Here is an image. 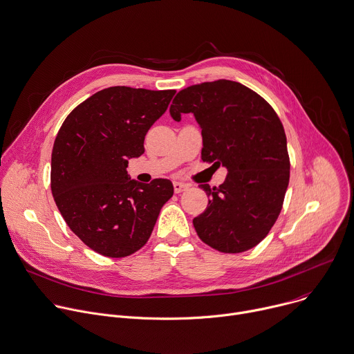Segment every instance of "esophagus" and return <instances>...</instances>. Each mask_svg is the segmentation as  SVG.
Segmentation results:
<instances>
[{
    "mask_svg": "<svg viewBox=\"0 0 354 354\" xmlns=\"http://www.w3.org/2000/svg\"><path fill=\"white\" fill-rule=\"evenodd\" d=\"M187 189V185H185V183H182V182H174V190H175V193H182V192H185Z\"/></svg>",
    "mask_w": 354,
    "mask_h": 354,
    "instance_id": "obj_1",
    "label": "esophagus"
}]
</instances>
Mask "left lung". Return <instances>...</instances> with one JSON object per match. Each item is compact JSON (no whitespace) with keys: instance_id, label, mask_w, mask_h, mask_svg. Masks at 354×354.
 Instances as JSON below:
<instances>
[{"instance_id":"8db88e82","label":"left lung","mask_w":354,"mask_h":354,"mask_svg":"<svg viewBox=\"0 0 354 354\" xmlns=\"http://www.w3.org/2000/svg\"><path fill=\"white\" fill-rule=\"evenodd\" d=\"M169 113L176 122L193 113L201 129V160L227 169L219 187L193 219L198 238L222 253L257 246L275 223L289 185V156L282 122L272 106L232 80L204 82L180 90Z\"/></svg>"}]
</instances>
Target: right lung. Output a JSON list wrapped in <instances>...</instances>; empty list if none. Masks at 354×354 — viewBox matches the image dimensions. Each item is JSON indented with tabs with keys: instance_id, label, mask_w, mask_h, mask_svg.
Returning <instances> with one entry per match:
<instances>
[{
	"instance_id": "obj_1",
	"label": "right lung",
	"mask_w": 354,
	"mask_h": 354,
	"mask_svg": "<svg viewBox=\"0 0 354 354\" xmlns=\"http://www.w3.org/2000/svg\"><path fill=\"white\" fill-rule=\"evenodd\" d=\"M175 90L113 86L97 91L64 121L51 154V192L65 222L91 250L112 259L146 245L168 179L140 183L128 162L145 153V136L167 111Z\"/></svg>"
}]
</instances>
